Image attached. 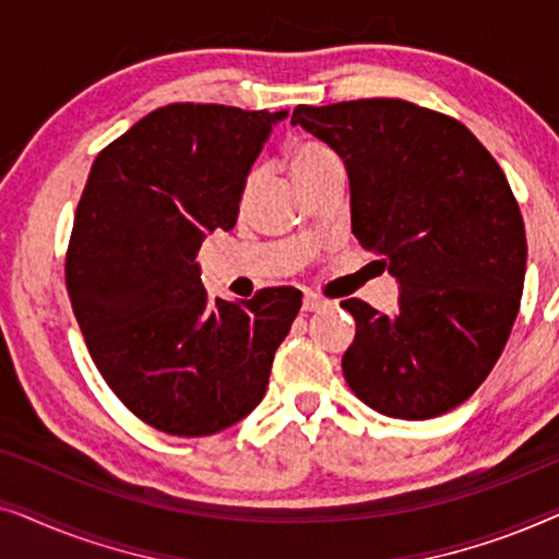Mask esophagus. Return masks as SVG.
I'll return each instance as SVG.
<instances>
[{"label":"esophagus","instance_id":"34e87169","mask_svg":"<svg viewBox=\"0 0 559 559\" xmlns=\"http://www.w3.org/2000/svg\"><path fill=\"white\" fill-rule=\"evenodd\" d=\"M328 302L323 300V297H318L316 293H305L302 297V310L305 312H318V310H325Z\"/></svg>","mask_w":559,"mask_h":559}]
</instances>
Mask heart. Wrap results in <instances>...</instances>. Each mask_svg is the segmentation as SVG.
<instances>
[{
	"label": "heart",
	"mask_w": 559,
	"mask_h": 559,
	"mask_svg": "<svg viewBox=\"0 0 559 559\" xmlns=\"http://www.w3.org/2000/svg\"><path fill=\"white\" fill-rule=\"evenodd\" d=\"M333 163H338L335 152L320 142H302L289 152V170H293V178L297 182H305L310 175Z\"/></svg>",
	"instance_id": "1"
}]
</instances>
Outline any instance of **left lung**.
<instances>
[{"instance_id":"8db88e82","label":"left lung","mask_w":559,"mask_h":559,"mask_svg":"<svg viewBox=\"0 0 559 559\" xmlns=\"http://www.w3.org/2000/svg\"><path fill=\"white\" fill-rule=\"evenodd\" d=\"M293 124L343 159L350 228L400 285L381 316L356 297L343 354L350 392L396 419L463 404L499 361L526 272V234L507 175L461 121L402 98L297 106Z\"/></svg>"}]
</instances>
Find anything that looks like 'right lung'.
I'll return each mask as SVG.
<instances>
[{
  "instance_id": "add662e5",
  "label": "right lung",
  "mask_w": 559,
  "mask_h": 559,
  "mask_svg": "<svg viewBox=\"0 0 559 559\" xmlns=\"http://www.w3.org/2000/svg\"><path fill=\"white\" fill-rule=\"evenodd\" d=\"M287 111L170 104L98 152L66 257L88 354L142 423L178 438L226 430L262 402L295 287L211 300L195 262L231 231L251 165Z\"/></svg>"
}]
</instances>
